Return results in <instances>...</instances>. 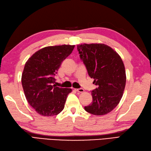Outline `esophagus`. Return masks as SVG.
<instances>
[{
    "mask_svg": "<svg viewBox=\"0 0 151 151\" xmlns=\"http://www.w3.org/2000/svg\"><path fill=\"white\" fill-rule=\"evenodd\" d=\"M75 91H77V92H78V93H83L84 91V90L83 89H82V88L76 89Z\"/></svg>",
    "mask_w": 151,
    "mask_h": 151,
    "instance_id": "obj_1",
    "label": "esophagus"
}]
</instances>
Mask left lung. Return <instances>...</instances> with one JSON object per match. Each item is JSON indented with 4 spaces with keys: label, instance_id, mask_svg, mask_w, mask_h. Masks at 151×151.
Here are the masks:
<instances>
[{
    "label": "left lung",
    "instance_id": "1",
    "mask_svg": "<svg viewBox=\"0 0 151 151\" xmlns=\"http://www.w3.org/2000/svg\"><path fill=\"white\" fill-rule=\"evenodd\" d=\"M80 58L97 88L91 91L92 103L85 110L94 115H104L117 106L126 83L124 64L116 52L102 44L77 45Z\"/></svg>",
    "mask_w": 151,
    "mask_h": 151
}]
</instances>
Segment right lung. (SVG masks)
<instances>
[{
  "instance_id": "1",
  "label": "right lung",
  "mask_w": 151,
  "mask_h": 151,
  "mask_svg": "<svg viewBox=\"0 0 151 151\" xmlns=\"http://www.w3.org/2000/svg\"><path fill=\"white\" fill-rule=\"evenodd\" d=\"M75 45L44 47L28 59L22 75V85L28 103L37 113L52 116L64 109L71 89L60 88L54 83L62 62L71 53Z\"/></svg>"
}]
</instances>
